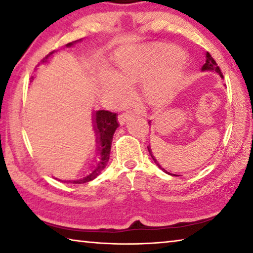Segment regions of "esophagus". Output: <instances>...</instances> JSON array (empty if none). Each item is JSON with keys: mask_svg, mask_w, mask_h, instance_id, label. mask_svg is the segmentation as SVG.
<instances>
[{"mask_svg": "<svg viewBox=\"0 0 253 253\" xmlns=\"http://www.w3.org/2000/svg\"><path fill=\"white\" fill-rule=\"evenodd\" d=\"M130 118H131L130 113H123L118 116V122H119V124H121V125H124V124H125L128 121V119H130Z\"/></svg>", "mask_w": 253, "mask_h": 253, "instance_id": "1", "label": "esophagus"}]
</instances>
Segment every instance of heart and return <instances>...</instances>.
<instances>
[{
  "mask_svg": "<svg viewBox=\"0 0 253 253\" xmlns=\"http://www.w3.org/2000/svg\"><path fill=\"white\" fill-rule=\"evenodd\" d=\"M182 57L183 51L177 46L155 44L142 51H119L115 55V67L117 76L126 83L146 81L144 92L147 101L153 106L161 107L172 98L181 79L182 68L173 63ZM122 88L123 84L116 78L107 77L105 81L107 91L116 93Z\"/></svg>",
  "mask_w": 253,
  "mask_h": 253,
  "instance_id": "b5f03b06",
  "label": "heart"
}]
</instances>
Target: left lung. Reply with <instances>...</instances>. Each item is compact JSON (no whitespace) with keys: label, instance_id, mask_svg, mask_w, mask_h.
I'll list each match as a JSON object with an SVG mask.
<instances>
[{"label":"left lung","instance_id":"8db88e82","mask_svg":"<svg viewBox=\"0 0 253 253\" xmlns=\"http://www.w3.org/2000/svg\"><path fill=\"white\" fill-rule=\"evenodd\" d=\"M207 60H205V63L203 65V67H202V71H213V72H216L217 75H220V77L222 79H223V75H222V72H221V69L219 68V66H217V63L215 62V60H214L213 58H212V55L210 54L209 52H207ZM151 123V122H149ZM147 148H148V152H149V154H151V156H152V158H153V161L155 162V164L158 166V168H160L162 170H164L165 173H168V174H169V175H173V176H178V175H175V174H170V173H169V172H166V170L162 168V166L160 165V163H158L157 161H156V158L153 156V154H152V149H151V146H147Z\"/></svg>","mask_w":253,"mask_h":253}]
</instances>
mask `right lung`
Wrapping results in <instances>:
<instances>
[{"mask_svg": "<svg viewBox=\"0 0 253 253\" xmlns=\"http://www.w3.org/2000/svg\"><path fill=\"white\" fill-rule=\"evenodd\" d=\"M77 41H81V39ZM77 41L70 42V43L67 44V46H71L72 44H75ZM53 52L54 51L50 52L46 57L41 60V62H46V60H48L50 55H52ZM92 117L93 130L96 132V140L98 145H99V146H98V149H99V151H98L99 152V160L97 161V164L95 165V168L92 169V172L87 175V176H84L81 179H76V181H65L66 183L84 184L90 182L101 173V170L106 168L107 163H108L114 132L119 126V124L117 122V114L111 113V111L108 110H98L93 114Z\"/></svg>", "mask_w": 253, "mask_h": 253, "instance_id": "add662e5", "label": "right lung"}]
</instances>
